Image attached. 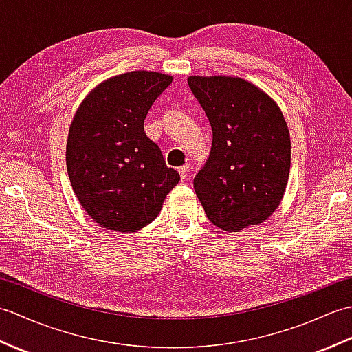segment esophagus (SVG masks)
Masks as SVG:
<instances>
[{"label":"esophagus","instance_id":"1","mask_svg":"<svg viewBox=\"0 0 352 352\" xmlns=\"http://www.w3.org/2000/svg\"><path fill=\"white\" fill-rule=\"evenodd\" d=\"M178 172H180V177H182V180L184 182L186 178H188V175H189V166H188V164H184V166L178 168Z\"/></svg>","mask_w":352,"mask_h":352}]
</instances>
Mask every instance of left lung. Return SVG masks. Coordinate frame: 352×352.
<instances>
[{"mask_svg": "<svg viewBox=\"0 0 352 352\" xmlns=\"http://www.w3.org/2000/svg\"><path fill=\"white\" fill-rule=\"evenodd\" d=\"M190 91L210 121V157L193 180L208 221L223 231L258 226L286 192L290 134L271 96L230 76H190Z\"/></svg>", "mask_w": 352, "mask_h": 352, "instance_id": "1", "label": "left lung"}]
</instances>
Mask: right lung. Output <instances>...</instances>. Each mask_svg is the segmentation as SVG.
I'll return each instance as SVG.
<instances>
[{
  "label": "right lung",
  "mask_w": 352,
  "mask_h": 352,
  "mask_svg": "<svg viewBox=\"0 0 352 352\" xmlns=\"http://www.w3.org/2000/svg\"><path fill=\"white\" fill-rule=\"evenodd\" d=\"M172 76L131 71L96 85L72 118L66 168L80 206L106 230L134 233L160 213L180 182L144 121Z\"/></svg>",
  "instance_id": "add662e5"
}]
</instances>
